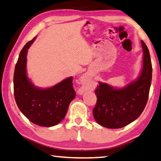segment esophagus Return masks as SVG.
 Instances as JSON below:
<instances>
[{
  "label": "esophagus",
  "instance_id": "obj_1",
  "mask_svg": "<svg viewBox=\"0 0 161 161\" xmlns=\"http://www.w3.org/2000/svg\"><path fill=\"white\" fill-rule=\"evenodd\" d=\"M85 89H84V88H83V87H81L80 88V89L79 90H78V92H79L80 94H83V92H85Z\"/></svg>",
  "mask_w": 161,
  "mask_h": 161
}]
</instances>
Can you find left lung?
Listing matches in <instances>:
<instances>
[{"label":"left lung","mask_w":161,"mask_h":161,"mask_svg":"<svg viewBox=\"0 0 161 161\" xmlns=\"http://www.w3.org/2000/svg\"><path fill=\"white\" fill-rule=\"evenodd\" d=\"M143 68L137 79L122 89L99 83L95 94L97 104L93 109L96 122L108 129H119L135 121L146 106L152 78V65L149 49L141 41Z\"/></svg>","instance_id":"1"}]
</instances>
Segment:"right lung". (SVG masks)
<instances>
[{"label": "right lung", "instance_id": "right-lung-1", "mask_svg": "<svg viewBox=\"0 0 161 161\" xmlns=\"http://www.w3.org/2000/svg\"><path fill=\"white\" fill-rule=\"evenodd\" d=\"M35 37L22 48L14 74V94L21 113L36 125H56L66 115L69 105L76 97L73 77L67 78L47 89L35 87L26 74V55Z\"/></svg>", "mask_w": 161, "mask_h": 161}]
</instances>
